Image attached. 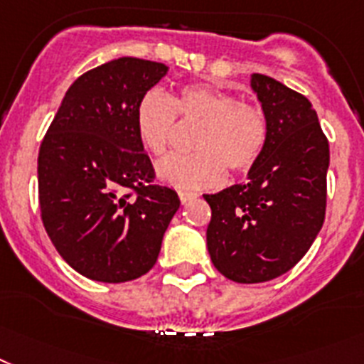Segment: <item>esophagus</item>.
Listing matches in <instances>:
<instances>
[{"label": "esophagus", "mask_w": 364, "mask_h": 364, "mask_svg": "<svg viewBox=\"0 0 364 364\" xmlns=\"http://www.w3.org/2000/svg\"><path fill=\"white\" fill-rule=\"evenodd\" d=\"M196 198H198L196 192H191V191H179V200H181V203H187V201L196 200Z\"/></svg>", "instance_id": "1"}]
</instances>
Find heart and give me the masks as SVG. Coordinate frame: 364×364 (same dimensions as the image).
<instances>
[{"label":"heart","instance_id":"obj_1","mask_svg":"<svg viewBox=\"0 0 364 364\" xmlns=\"http://www.w3.org/2000/svg\"><path fill=\"white\" fill-rule=\"evenodd\" d=\"M177 116L200 129L192 139L196 151L170 155L157 164V176L172 187H215L224 179L225 168L248 172L267 146L268 120L261 107L239 102L220 88L188 85L176 97L154 88L139 100L136 131L154 155L161 157L176 142Z\"/></svg>","mask_w":364,"mask_h":364}]
</instances>
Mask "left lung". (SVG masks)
<instances>
[{"instance_id": "1", "label": "left lung", "mask_w": 364, "mask_h": 364, "mask_svg": "<svg viewBox=\"0 0 364 364\" xmlns=\"http://www.w3.org/2000/svg\"><path fill=\"white\" fill-rule=\"evenodd\" d=\"M268 140L248 181L205 194L207 250L237 283L279 277L304 257L326 218L329 144L311 102L276 79L253 73Z\"/></svg>"}]
</instances>
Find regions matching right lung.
Returning a JSON list of instances; mask_svg holds the SVG:
<instances>
[{"label":"right lung","mask_w":364,"mask_h":364,"mask_svg":"<svg viewBox=\"0 0 364 364\" xmlns=\"http://www.w3.org/2000/svg\"><path fill=\"white\" fill-rule=\"evenodd\" d=\"M166 73L163 63L135 57L88 70L68 88L42 140V224L60 257L88 279L144 276L179 209L176 191L154 183L135 120L139 100Z\"/></svg>","instance_id":"obj_1"}]
</instances>
